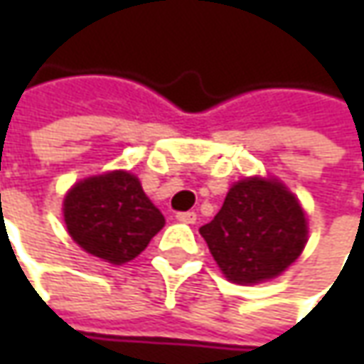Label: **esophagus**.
Instances as JSON below:
<instances>
[{
	"mask_svg": "<svg viewBox=\"0 0 364 364\" xmlns=\"http://www.w3.org/2000/svg\"><path fill=\"white\" fill-rule=\"evenodd\" d=\"M176 218H178L180 223H188V225H192V223H196V213H194V210L178 213V215H176Z\"/></svg>",
	"mask_w": 364,
	"mask_h": 364,
	"instance_id": "34e87169",
	"label": "esophagus"
}]
</instances>
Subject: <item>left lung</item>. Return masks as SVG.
<instances>
[{
	"mask_svg": "<svg viewBox=\"0 0 364 364\" xmlns=\"http://www.w3.org/2000/svg\"><path fill=\"white\" fill-rule=\"evenodd\" d=\"M220 272L235 284H257L286 272L308 239L298 198L273 180H241L208 225L200 227Z\"/></svg>",
	"mask_w": 364,
	"mask_h": 364,
	"instance_id": "1",
	"label": "left lung"
}]
</instances>
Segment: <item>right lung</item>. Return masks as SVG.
<instances>
[{
  "instance_id": "add662e5",
  "label": "right lung",
  "mask_w": 364,
  "mask_h": 364,
  "mask_svg": "<svg viewBox=\"0 0 364 364\" xmlns=\"http://www.w3.org/2000/svg\"><path fill=\"white\" fill-rule=\"evenodd\" d=\"M64 223L87 253L109 263L137 257L164 227V215L129 172L92 176L64 198Z\"/></svg>"
}]
</instances>
